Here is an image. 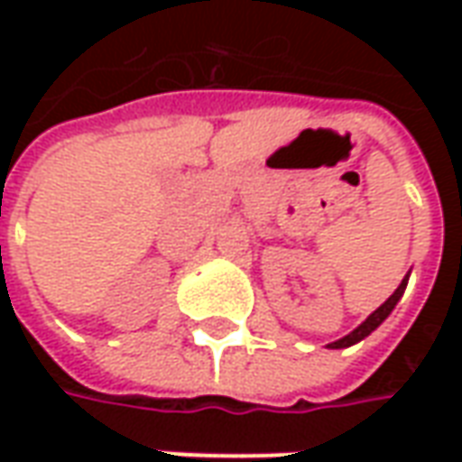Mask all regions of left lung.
I'll list each match as a JSON object with an SVG mask.
<instances>
[{"instance_id":"8db88e82","label":"left lung","mask_w":462,"mask_h":462,"mask_svg":"<svg viewBox=\"0 0 462 462\" xmlns=\"http://www.w3.org/2000/svg\"><path fill=\"white\" fill-rule=\"evenodd\" d=\"M406 284H408V280L401 282V284H398V290L393 291V294H391V297H388V300L383 301V304H381V307H378V310L374 311V314H371V317H368V319L364 321V324H361L358 329L351 331V334H348V337H344V339L334 341V344H329V346L331 348H346V346H351V344H356V341L364 339V337H368V334L376 329L378 324H381V321L386 319L388 314L393 311V307L398 304V300L403 297V290H406Z\"/></svg>"}]
</instances>
